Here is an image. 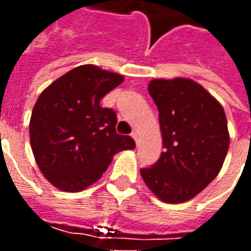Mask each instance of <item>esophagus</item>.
Returning <instances> with one entry per match:
<instances>
[{"label": "esophagus", "mask_w": 251, "mask_h": 251, "mask_svg": "<svg viewBox=\"0 0 251 251\" xmlns=\"http://www.w3.org/2000/svg\"><path fill=\"white\" fill-rule=\"evenodd\" d=\"M131 137H133V140L136 141V144H138V134H137L136 131H133V133H131Z\"/></svg>", "instance_id": "obj_1"}]
</instances>
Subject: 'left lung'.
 <instances>
[{"instance_id":"left-lung-1","label":"left lung","mask_w":251,"mask_h":251,"mask_svg":"<svg viewBox=\"0 0 251 251\" xmlns=\"http://www.w3.org/2000/svg\"><path fill=\"white\" fill-rule=\"evenodd\" d=\"M148 91L158 109L164 152L142 168L148 188L165 203L192 199L215 179L230 134L222 104L188 77L153 79Z\"/></svg>"}]
</instances>
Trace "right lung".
Masks as SVG:
<instances>
[{
    "mask_svg": "<svg viewBox=\"0 0 251 251\" xmlns=\"http://www.w3.org/2000/svg\"><path fill=\"white\" fill-rule=\"evenodd\" d=\"M124 76L93 64L75 67L40 94L32 110L29 138L41 174L52 185L77 192L94 184L121 151L134 149L115 131L114 110L100 99Z\"/></svg>",
    "mask_w": 251,
    "mask_h": 251,
    "instance_id": "add662e5",
    "label": "right lung"
}]
</instances>
